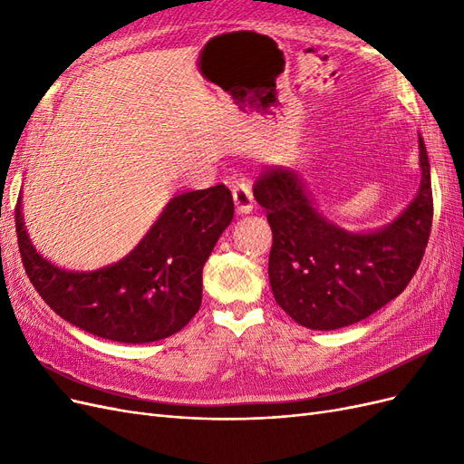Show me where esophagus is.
Segmentation results:
<instances>
[{
	"label": "esophagus",
	"mask_w": 464,
	"mask_h": 464,
	"mask_svg": "<svg viewBox=\"0 0 464 464\" xmlns=\"http://www.w3.org/2000/svg\"><path fill=\"white\" fill-rule=\"evenodd\" d=\"M234 203L236 208L240 215H249L251 210L256 207V199H254V191L246 184V181H237L234 186Z\"/></svg>",
	"instance_id": "1"
}]
</instances>
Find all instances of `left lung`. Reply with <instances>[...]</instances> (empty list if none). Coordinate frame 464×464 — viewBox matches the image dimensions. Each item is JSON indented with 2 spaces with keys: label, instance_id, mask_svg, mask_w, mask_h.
<instances>
[{
  "label": "left lung",
  "instance_id": "8db88e82",
  "mask_svg": "<svg viewBox=\"0 0 464 464\" xmlns=\"http://www.w3.org/2000/svg\"><path fill=\"white\" fill-rule=\"evenodd\" d=\"M420 189L382 228L353 232L315 208L296 170L269 168L256 181V199L273 230L269 280L276 304L302 327L334 331L370 317L395 300L424 257L433 201L422 135Z\"/></svg>",
  "mask_w": 464,
  "mask_h": 464
}]
</instances>
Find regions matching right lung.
Instances as JSON below:
<instances>
[{
	"label": "right lung",
	"mask_w": 464,
	"mask_h": 464,
	"mask_svg": "<svg viewBox=\"0 0 464 464\" xmlns=\"http://www.w3.org/2000/svg\"><path fill=\"white\" fill-rule=\"evenodd\" d=\"M232 218L227 186L176 195L128 256L79 273L38 254L24 228L21 198L15 208L21 259L42 300L72 325L128 344L172 336L199 312L203 266Z\"/></svg>",
	"instance_id": "obj_1"
}]
</instances>
